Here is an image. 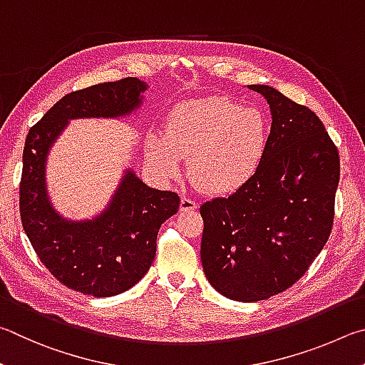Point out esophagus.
Listing matches in <instances>:
<instances>
[{
	"label": "esophagus",
	"mask_w": 365,
	"mask_h": 365,
	"mask_svg": "<svg viewBox=\"0 0 365 365\" xmlns=\"http://www.w3.org/2000/svg\"><path fill=\"white\" fill-rule=\"evenodd\" d=\"M197 207L199 205H197L195 200L189 199L186 195L181 197V203H179V210H181V212H192V210H197Z\"/></svg>",
	"instance_id": "esophagus-1"
}]
</instances>
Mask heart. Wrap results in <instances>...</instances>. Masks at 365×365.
<instances>
[{
  "mask_svg": "<svg viewBox=\"0 0 365 365\" xmlns=\"http://www.w3.org/2000/svg\"><path fill=\"white\" fill-rule=\"evenodd\" d=\"M271 139V121L258 107L227 96L187 99L171 108L166 133H149L145 157L160 178L181 173L208 194H232L257 175Z\"/></svg>",
  "mask_w": 365,
  "mask_h": 365,
  "instance_id": "1",
  "label": "heart"
}]
</instances>
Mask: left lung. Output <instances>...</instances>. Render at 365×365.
Returning <instances> with one entry per match:
<instances>
[{
  "instance_id": "1",
  "label": "left lung",
  "mask_w": 365,
  "mask_h": 365,
  "mask_svg": "<svg viewBox=\"0 0 365 365\" xmlns=\"http://www.w3.org/2000/svg\"><path fill=\"white\" fill-rule=\"evenodd\" d=\"M271 108L266 157L250 181L200 207L203 272L235 302L292 287L327 242L340 155L317 115L267 85H248Z\"/></svg>"
}]
</instances>
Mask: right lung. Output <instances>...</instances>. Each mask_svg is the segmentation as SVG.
<instances>
[{"mask_svg":"<svg viewBox=\"0 0 365 365\" xmlns=\"http://www.w3.org/2000/svg\"><path fill=\"white\" fill-rule=\"evenodd\" d=\"M144 81L133 76L63 96L30 128L24 147L21 220L46 269L68 289L96 298L131 289L149 271L160 226L178 213L179 197L152 189L128 168L112 200L86 221L62 218L51 205L46 160L68 120L117 118L143 104Z\"/></svg>","mask_w":365,"mask_h":365,"instance_id":"right-lung-1","label":"right lung"}]
</instances>
